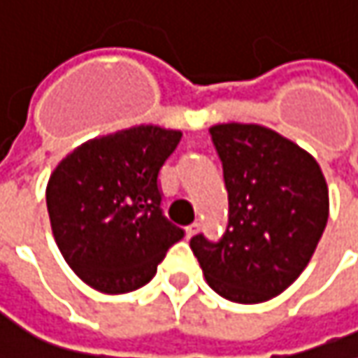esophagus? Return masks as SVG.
Instances as JSON below:
<instances>
[{
  "mask_svg": "<svg viewBox=\"0 0 358 358\" xmlns=\"http://www.w3.org/2000/svg\"><path fill=\"white\" fill-rule=\"evenodd\" d=\"M185 232H187V238H192V236H195V234L199 232V224H197V222H193L192 226H187V228H185Z\"/></svg>",
  "mask_w": 358,
  "mask_h": 358,
  "instance_id": "34e87169",
  "label": "esophagus"
}]
</instances>
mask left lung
Returning <instances> with one entry per match:
<instances>
[{
  "label": "left lung",
  "mask_w": 358,
  "mask_h": 358,
  "mask_svg": "<svg viewBox=\"0 0 358 358\" xmlns=\"http://www.w3.org/2000/svg\"><path fill=\"white\" fill-rule=\"evenodd\" d=\"M228 226L217 243L193 236L208 285L236 303L285 292L308 267L328 222V185L316 159L259 124H216Z\"/></svg>",
  "instance_id": "1"
}]
</instances>
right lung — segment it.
Segmentation results:
<instances>
[{
  "label": "right lung",
  "mask_w": 358,
  "mask_h": 358,
  "mask_svg": "<svg viewBox=\"0 0 358 358\" xmlns=\"http://www.w3.org/2000/svg\"><path fill=\"white\" fill-rule=\"evenodd\" d=\"M179 130L141 124L83 142L52 171L46 208L57 246L81 281L101 294L146 285L185 232L161 210L159 173Z\"/></svg>",
  "instance_id": "right-lung-1"
}]
</instances>
